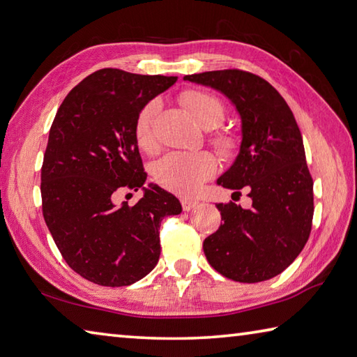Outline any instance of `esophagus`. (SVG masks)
I'll use <instances>...</instances> for the list:
<instances>
[{"label":"esophagus","instance_id":"obj_1","mask_svg":"<svg viewBox=\"0 0 357 357\" xmlns=\"http://www.w3.org/2000/svg\"><path fill=\"white\" fill-rule=\"evenodd\" d=\"M180 202H181V208H183V211H190L197 205V200H192V199H181Z\"/></svg>","mask_w":357,"mask_h":357}]
</instances>
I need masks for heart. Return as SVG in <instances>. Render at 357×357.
Instances as JSON below:
<instances>
[{"label": "heart", "instance_id": "obj_1", "mask_svg": "<svg viewBox=\"0 0 357 357\" xmlns=\"http://www.w3.org/2000/svg\"><path fill=\"white\" fill-rule=\"evenodd\" d=\"M180 102L205 129H214L225 118V107L222 100L210 93L188 90L181 93ZM160 109V100L152 99L138 112L135 126H133V135L141 151L153 152L157 149L155 126ZM211 143L224 158H233L239 149L238 138L227 132L214 133ZM216 171L218 160L211 152H171L160 158L153 166V178L167 191L180 194V196H191L204 181L211 178Z\"/></svg>", "mask_w": 357, "mask_h": 357}]
</instances>
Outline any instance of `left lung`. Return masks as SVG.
<instances>
[{"label": "left lung", "instance_id": "8db88e82", "mask_svg": "<svg viewBox=\"0 0 357 357\" xmlns=\"http://www.w3.org/2000/svg\"><path fill=\"white\" fill-rule=\"evenodd\" d=\"M183 79L224 93L236 107L239 153L218 185L238 196L245 188L252 199L248 210L233 202L216 205L224 222L204 241L205 257L214 271L239 283L277 277L303 250L314 216V183L294 113L253 73L220 70Z\"/></svg>", "mask_w": 357, "mask_h": 357}]
</instances>
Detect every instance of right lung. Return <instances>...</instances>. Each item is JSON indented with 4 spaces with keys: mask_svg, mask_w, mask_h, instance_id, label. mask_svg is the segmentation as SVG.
I'll return each instance as SVG.
<instances>
[{
    "mask_svg": "<svg viewBox=\"0 0 357 357\" xmlns=\"http://www.w3.org/2000/svg\"><path fill=\"white\" fill-rule=\"evenodd\" d=\"M176 76H143L118 68L90 74L63 99L52 121L42 166V211L57 248L74 272L100 286H129L160 258V225L181 213L176 196L144 188L133 126L146 102ZM143 187L133 207L114 194Z\"/></svg>",
    "mask_w": 357,
    "mask_h": 357,
    "instance_id": "right-lung-1",
    "label": "right lung"
}]
</instances>
